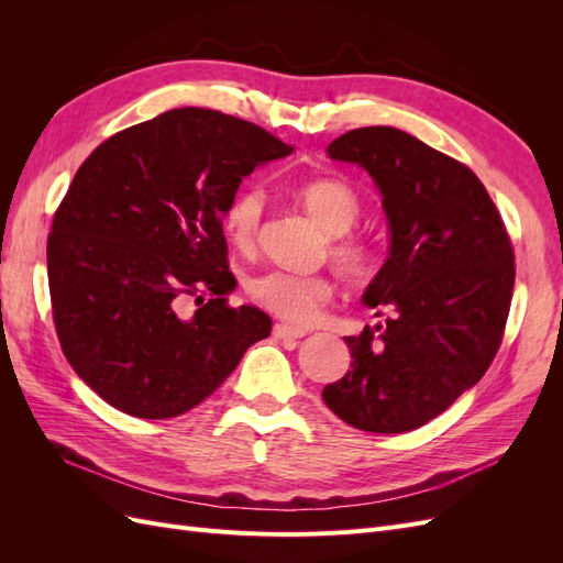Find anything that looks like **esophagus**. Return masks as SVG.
Here are the masks:
<instances>
[{
    "instance_id": "1",
    "label": "esophagus",
    "mask_w": 563,
    "mask_h": 563,
    "mask_svg": "<svg viewBox=\"0 0 563 563\" xmlns=\"http://www.w3.org/2000/svg\"><path fill=\"white\" fill-rule=\"evenodd\" d=\"M272 335L279 340H296V338H302L305 331L296 329V327H288V323H275V327H272Z\"/></svg>"
}]
</instances>
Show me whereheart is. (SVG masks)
I'll use <instances>...</instances> for the list:
<instances>
[{
	"label": "heart",
	"instance_id": "obj_1",
	"mask_svg": "<svg viewBox=\"0 0 563 563\" xmlns=\"http://www.w3.org/2000/svg\"><path fill=\"white\" fill-rule=\"evenodd\" d=\"M300 201L333 236L331 255L347 275H362L371 263V251L364 242L345 232L360 216V197L343 180L317 178L300 187ZM265 216V192L261 187L246 185L236 192L225 211V230L234 246L251 249L258 240ZM249 296L291 323H312L333 298V284L323 275H302V272L267 269L249 282Z\"/></svg>",
	"mask_w": 563,
	"mask_h": 563
}]
</instances>
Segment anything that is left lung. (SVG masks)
<instances>
[{
    "label": "left lung",
    "instance_id": "left-lung-1",
    "mask_svg": "<svg viewBox=\"0 0 563 563\" xmlns=\"http://www.w3.org/2000/svg\"><path fill=\"white\" fill-rule=\"evenodd\" d=\"M327 152L376 183L389 255L362 296L385 323L345 338L350 371L321 399L356 430H416L496 356L515 288L512 242L482 180L411 133L364 126Z\"/></svg>",
    "mask_w": 563,
    "mask_h": 563
}]
</instances>
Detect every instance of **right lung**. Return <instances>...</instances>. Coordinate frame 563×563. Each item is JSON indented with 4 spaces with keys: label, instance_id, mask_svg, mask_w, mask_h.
Instances as JSON below:
<instances>
[{
    "label": "right lung",
    "instance_id": "right-lung-1",
    "mask_svg": "<svg viewBox=\"0 0 563 563\" xmlns=\"http://www.w3.org/2000/svg\"><path fill=\"white\" fill-rule=\"evenodd\" d=\"M291 152L244 119L178 108L79 166L46 244L51 305L67 362L117 411L183 416L269 335L263 310L228 305L223 218L242 178Z\"/></svg>",
    "mask_w": 563,
    "mask_h": 563
}]
</instances>
